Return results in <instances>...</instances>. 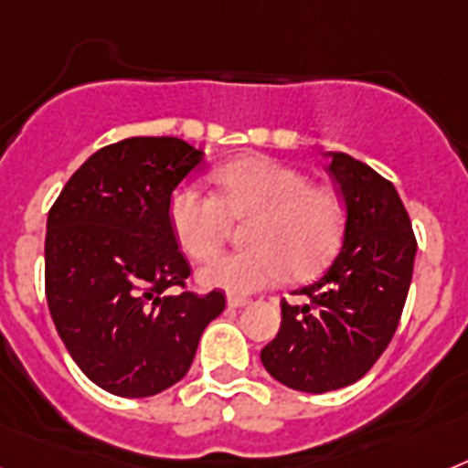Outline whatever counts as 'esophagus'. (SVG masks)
<instances>
[{
	"instance_id": "34e87169",
	"label": "esophagus",
	"mask_w": 468,
	"mask_h": 468,
	"mask_svg": "<svg viewBox=\"0 0 468 468\" xmlns=\"http://www.w3.org/2000/svg\"><path fill=\"white\" fill-rule=\"evenodd\" d=\"M228 307L230 309H242V307H247V304H250V300H247V297H240V294H228Z\"/></svg>"
}]
</instances>
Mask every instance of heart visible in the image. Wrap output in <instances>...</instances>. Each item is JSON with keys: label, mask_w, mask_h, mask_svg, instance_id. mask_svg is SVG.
Returning a JSON list of instances; mask_svg holds the SVG:
<instances>
[{"label": "heart", "mask_w": 468, "mask_h": 468, "mask_svg": "<svg viewBox=\"0 0 468 468\" xmlns=\"http://www.w3.org/2000/svg\"><path fill=\"white\" fill-rule=\"evenodd\" d=\"M216 197L183 186L168 199V226L187 257L207 259L223 245L230 221H249L247 252L221 254L197 271L202 288L247 294L288 273L307 281L328 266L345 233L343 199L307 176L266 156L223 164L211 174Z\"/></svg>", "instance_id": "1"}]
</instances>
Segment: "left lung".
<instances>
[{"instance_id":"8db88e82","label":"left lung","mask_w":468,"mask_h":468,"mask_svg":"<svg viewBox=\"0 0 468 468\" xmlns=\"http://www.w3.org/2000/svg\"><path fill=\"white\" fill-rule=\"evenodd\" d=\"M345 204L343 247L319 281L281 302V331L261 349L278 383L300 392L340 390L374 367L398 331L414 271L416 238L390 180L345 152H325Z\"/></svg>"}]
</instances>
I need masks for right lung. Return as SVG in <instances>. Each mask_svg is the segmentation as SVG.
Wrapping results in <instances>:
<instances>
[{
  "mask_svg": "<svg viewBox=\"0 0 468 468\" xmlns=\"http://www.w3.org/2000/svg\"><path fill=\"white\" fill-rule=\"evenodd\" d=\"M204 166L180 137H125L70 176L47 216V304L69 355L101 390L152 398L187 374L221 290L168 294L190 266L168 199Z\"/></svg>",
  "mask_w": 468,
  "mask_h": 468,
  "instance_id": "add662e5",
  "label": "right lung"
}]
</instances>
